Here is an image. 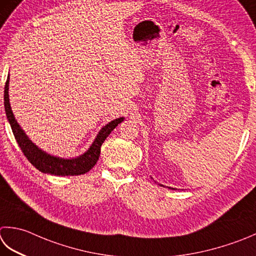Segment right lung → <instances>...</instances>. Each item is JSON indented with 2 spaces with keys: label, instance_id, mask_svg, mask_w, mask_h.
<instances>
[{
  "label": "right lung",
  "instance_id": "obj_1",
  "mask_svg": "<svg viewBox=\"0 0 256 256\" xmlns=\"http://www.w3.org/2000/svg\"><path fill=\"white\" fill-rule=\"evenodd\" d=\"M8 81L10 78H8L4 88V108L8 122L11 124L14 138L16 140L18 146L21 148L25 158L28 160V162L43 173H48L52 175H80L88 172L98 162L100 153H101V145L105 141V138L123 121V118H120L105 125L100 131L91 148L81 156L72 160L51 156V155L43 152L36 145H34L30 141L28 138L23 132V130L15 121L11 106H10Z\"/></svg>",
  "mask_w": 256,
  "mask_h": 256
}]
</instances>
